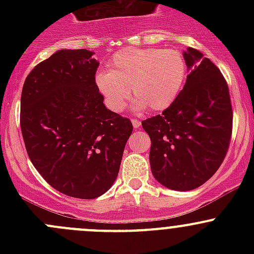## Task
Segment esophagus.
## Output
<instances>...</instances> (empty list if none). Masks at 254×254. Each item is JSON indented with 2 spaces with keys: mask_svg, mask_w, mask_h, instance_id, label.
I'll return each mask as SVG.
<instances>
[{
  "mask_svg": "<svg viewBox=\"0 0 254 254\" xmlns=\"http://www.w3.org/2000/svg\"><path fill=\"white\" fill-rule=\"evenodd\" d=\"M131 123H132V127H134L135 129H137V127H141V122H140V120H137V119H132V120H131Z\"/></svg>",
  "mask_w": 254,
  "mask_h": 254,
  "instance_id": "obj_1",
  "label": "esophagus"
}]
</instances>
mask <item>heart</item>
I'll list each match as a JSON object with an SVG mask.
<instances>
[{
	"instance_id": "obj_1",
	"label": "heart",
	"mask_w": 254,
	"mask_h": 254,
	"mask_svg": "<svg viewBox=\"0 0 254 254\" xmlns=\"http://www.w3.org/2000/svg\"><path fill=\"white\" fill-rule=\"evenodd\" d=\"M186 60L175 49H124L109 61L108 72L97 75L96 83L107 107L119 113L131 94L135 107L163 111L176 99L184 77Z\"/></svg>"
}]
</instances>
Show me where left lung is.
Instances as JSON below:
<instances>
[{"label":"left lung","mask_w":254,"mask_h":254,"mask_svg":"<svg viewBox=\"0 0 254 254\" xmlns=\"http://www.w3.org/2000/svg\"><path fill=\"white\" fill-rule=\"evenodd\" d=\"M183 56L190 70L183 89L162 114L141 124L151 139L153 177L186 191L205 183L221 166L231 141L232 106L219 68L195 49Z\"/></svg>","instance_id":"obj_1"}]
</instances>
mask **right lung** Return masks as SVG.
I'll use <instances>...</instances> for the list:
<instances>
[{
	"instance_id": "add662e5",
	"label": "right lung",
	"mask_w": 254,
	"mask_h": 254,
	"mask_svg": "<svg viewBox=\"0 0 254 254\" xmlns=\"http://www.w3.org/2000/svg\"><path fill=\"white\" fill-rule=\"evenodd\" d=\"M92 55L86 49L56 51L30 71L20 97V129L33 166L53 188L78 199L111 188L132 132L130 119L103 104Z\"/></svg>"
}]
</instances>
